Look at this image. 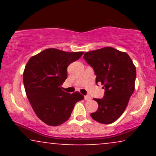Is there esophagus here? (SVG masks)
I'll return each mask as SVG.
<instances>
[{
  "instance_id": "obj_1",
  "label": "esophagus",
  "mask_w": 156,
  "mask_h": 156,
  "mask_svg": "<svg viewBox=\"0 0 156 156\" xmlns=\"http://www.w3.org/2000/svg\"><path fill=\"white\" fill-rule=\"evenodd\" d=\"M84 100H85V101H90L91 97L89 95H85L84 96Z\"/></svg>"
}]
</instances>
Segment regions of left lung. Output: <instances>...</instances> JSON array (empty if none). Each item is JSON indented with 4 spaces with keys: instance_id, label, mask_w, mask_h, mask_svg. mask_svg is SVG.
<instances>
[{
    "instance_id": "left-lung-1",
    "label": "left lung",
    "mask_w": 156,
    "mask_h": 156,
    "mask_svg": "<svg viewBox=\"0 0 156 156\" xmlns=\"http://www.w3.org/2000/svg\"><path fill=\"white\" fill-rule=\"evenodd\" d=\"M83 58L94 69L96 83L101 82L105 89L102 99H94L98 108L91 117L103 124L114 122L124 112L134 92L136 67L126 53L111 47L87 52Z\"/></svg>"
}]
</instances>
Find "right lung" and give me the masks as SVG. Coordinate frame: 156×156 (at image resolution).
Returning a JSON list of instances; mask_svg holds the SVG:
<instances>
[{
  "instance_id": "right-lung-1",
  "label": "right lung",
  "mask_w": 156,
  "mask_h": 156,
  "mask_svg": "<svg viewBox=\"0 0 156 156\" xmlns=\"http://www.w3.org/2000/svg\"><path fill=\"white\" fill-rule=\"evenodd\" d=\"M83 53L48 48L28 60L23 73L25 90L35 114L45 124H63L77 102L84 98L78 92H64L61 87L67 78L68 66Z\"/></svg>"
}]
</instances>
